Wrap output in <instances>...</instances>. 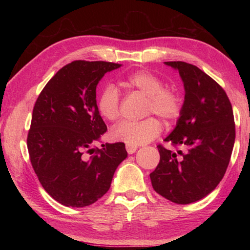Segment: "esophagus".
Segmentation results:
<instances>
[{
    "instance_id": "obj_1",
    "label": "esophagus",
    "mask_w": 250,
    "mask_h": 250,
    "mask_svg": "<svg viewBox=\"0 0 250 250\" xmlns=\"http://www.w3.org/2000/svg\"><path fill=\"white\" fill-rule=\"evenodd\" d=\"M125 149H126V152H128L129 154H133L135 151L138 150V146H125Z\"/></svg>"
}]
</instances>
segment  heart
Masks as SVG:
<instances>
[{"label": "heart", "mask_w": 250, "mask_h": 250, "mask_svg": "<svg viewBox=\"0 0 250 250\" xmlns=\"http://www.w3.org/2000/svg\"><path fill=\"white\" fill-rule=\"evenodd\" d=\"M122 84L131 91L146 96L145 116L156 115L166 122H172L182 112V99L176 91L163 87L158 76L147 70H137L125 76ZM98 111L108 121H116L120 117V94L113 84H107L97 100ZM162 131V125L154 117L141 121H125L111 131V138L126 146H142L151 142Z\"/></svg>", "instance_id": "obj_1"}]
</instances>
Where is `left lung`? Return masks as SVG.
I'll return each instance as SVG.
<instances>
[{
  "mask_svg": "<svg viewBox=\"0 0 250 250\" xmlns=\"http://www.w3.org/2000/svg\"><path fill=\"white\" fill-rule=\"evenodd\" d=\"M166 65L179 70L185 97L176 126L164 141L184 152L159 145L160 162L150 179L161 196L189 204L208 195L225 175L235 143L234 113L225 90L198 67Z\"/></svg>",
  "mask_w": 250,
  "mask_h": 250,
  "instance_id": "obj_1",
  "label": "left lung"
}]
</instances>
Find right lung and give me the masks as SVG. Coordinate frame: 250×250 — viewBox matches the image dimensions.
<instances>
[{"instance_id":"right-lung-1","label":"right lung","mask_w":250,"mask_h":250,"mask_svg":"<svg viewBox=\"0 0 250 250\" xmlns=\"http://www.w3.org/2000/svg\"><path fill=\"white\" fill-rule=\"evenodd\" d=\"M120 66L71 62L46 83L34 105L29 159L45 191L62 205L94 204L108 192L118 166L128 156L122 142L90 149L107 131L97 108V84Z\"/></svg>"}]
</instances>
